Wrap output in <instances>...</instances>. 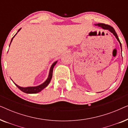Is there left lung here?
Segmentation results:
<instances>
[{
  "label": "left lung",
  "instance_id": "left-lung-1",
  "mask_svg": "<svg viewBox=\"0 0 128 128\" xmlns=\"http://www.w3.org/2000/svg\"><path fill=\"white\" fill-rule=\"evenodd\" d=\"M96 26H99V27L102 28L103 29L108 30H109L110 31H111V32L112 33V34L115 36V37H116V39L118 40V41L120 42V47H121V49H122L121 43H120V40H119L118 36H117L116 32H115V30L114 29V28L112 27H111V26H110V25H108V24H104V23H98V24H96Z\"/></svg>",
  "mask_w": 128,
  "mask_h": 128
}]
</instances>
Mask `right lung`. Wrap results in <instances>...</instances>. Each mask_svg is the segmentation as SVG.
Returning a JSON list of instances; mask_svg holds the SVG:
<instances>
[{"mask_svg":"<svg viewBox=\"0 0 128 128\" xmlns=\"http://www.w3.org/2000/svg\"><path fill=\"white\" fill-rule=\"evenodd\" d=\"M21 30V28H20L18 30V32L19 31H20ZM17 34V33H16ZM15 35V36H16ZM14 36H13V38H12V39L11 40V42L12 41V40H13V38L14 37ZM10 42V44H11ZM57 63V61H56L53 64H52V65L51 66V67H50V74H49V76L48 78H47L46 81H45L44 83L38 86H36V87H20L19 86L17 85L16 84H15V85L16 86L18 87V88L20 89L21 91H22V92H26V93H28V94H35V93H37V92H41L42 90H43L44 88H45L49 84V83H50V80H51V78H52V73H53V69L54 68V66Z\"/></svg>","mask_w":128,"mask_h":128,"instance_id":"add662e5","label":"right lung"}]
</instances>
